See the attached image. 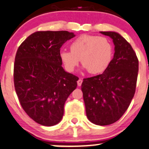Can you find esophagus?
<instances>
[{
    "label": "esophagus",
    "mask_w": 149,
    "mask_h": 149,
    "mask_svg": "<svg viewBox=\"0 0 149 149\" xmlns=\"http://www.w3.org/2000/svg\"><path fill=\"white\" fill-rule=\"evenodd\" d=\"M83 83V81L81 79H78V81H77V84H78V86H81V84H82Z\"/></svg>",
    "instance_id": "obj_1"
}]
</instances>
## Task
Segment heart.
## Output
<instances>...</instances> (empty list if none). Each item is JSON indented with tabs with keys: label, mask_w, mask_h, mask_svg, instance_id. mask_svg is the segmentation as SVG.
Here are the masks:
<instances>
[{
	"label": "heart",
	"mask_w": 149,
	"mask_h": 149,
	"mask_svg": "<svg viewBox=\"0 0 149 149\" xmlns=\"http://www.w3.org/2000/svg\"><path fill=\"white\" fill-rule=\"evenodd\" d=\"M69 51L60 53V58L68 71H73L81 59V64L91 74L102 73L112 60L114 47L107 37L82 35L70 45Z\"/></svg>",
	"instance_id": "heart-1"
}]
</instances>
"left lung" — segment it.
Wrapping results in <instances>:
<instances>
[{
    "label": "left lung",
    "mask_w": 149,
    "mask_h": 149,
    "mask_svg": "<svg viewBox=\"0 0 149 149\" xmlns=\"http://www.w3.org/2000/svg\"><path fill=\"white\" fill-rule=\"evenodd\" d=\"M113 40L114 54L102 74L84 78L81 85L88 119L95 125L113 124L125 114L134 95L139 60L120 34L100 32Z\"/></svg>",
    "instance_id": "8db88e82"
}]
</instances>
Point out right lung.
<instances>
[{"label":"right lung","instance_id":"right-lung-1","mask_svg":"<svg viewBox=\"0 0 149 149\" xmlns=\"http://www.w3.org/2000/svg\"><path fill=\"white\" fill-rule=\"evenodd\" d=\"M75 37L68 31H39L17 49L14 63V86L27 115L41 125L58 124L78 78L62 67L60 48Z\"/></svg>","mask_w":149,"mask_h":149}]
</instances>
